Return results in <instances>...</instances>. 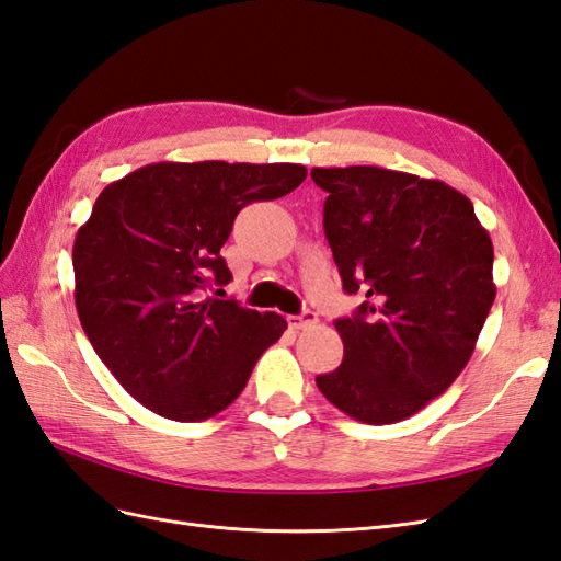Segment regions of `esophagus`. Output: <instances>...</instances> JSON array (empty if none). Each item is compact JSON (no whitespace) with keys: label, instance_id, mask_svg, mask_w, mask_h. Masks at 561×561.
Segmentation results:
<instances>
[{"label":"esophagus","instance_id":"34e87169","mask_svg":"<svg viewBox=\"0 0 561 561\" xmlns=\"http://www.w3.org/2000/svg\"><path fill=\"white\" fill-rule=\"evenodd\" d=\"M286 322H289V328H294V330H308V328H312V324H318V312L304 310L301 316L286 318Z\"/></svg>","mask_w":561,"mask_h":561}]
</instances>
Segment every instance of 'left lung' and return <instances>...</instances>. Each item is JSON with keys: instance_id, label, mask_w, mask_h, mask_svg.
Wrapping results in <instances>:
<instances>
[{"instance_id": "1", "label": "left lung", "mask_w": 561, "mask_h": 561, "mask_svg": "<svg viewBox=\"0 0 561 561\" xmlns=\"http://www.w3.org/2000/svg\"><path fill=\"white\" fill-rule=\"evenodd\" d=\"M324 237L346 294L334 322L342 366L318 375L324 399L368 425L419 413L457 380L494 301L492 241L473 203L445 181L382 167H316Z\"/></svg>"}]
</instances>
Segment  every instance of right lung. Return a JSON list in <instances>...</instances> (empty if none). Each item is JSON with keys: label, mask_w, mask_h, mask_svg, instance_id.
I'll return each instance as SVG.
<instances>
[{"label": "right lung", "mask_w": 561, "mask_h": 561, "mask_svg": "<svg viewBox=\"0 0 561 561\" xmlns=\"http://www.w3.org/2000/svg\"><path fill=\"white\" fill-rule=\"evenodd\" d=\"M306 174L284 162H158L98 195L73 241L76 310L100 360L142 407L198 423L243 392L286 320L203 291L231 279L219 249L243 207L282 198Z\"/></svg>", "instance_id": "add662e5"}]
</instances>
